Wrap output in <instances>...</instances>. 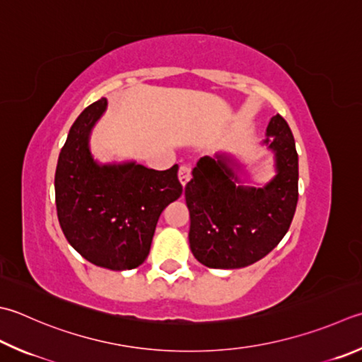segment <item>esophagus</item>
<instances>
[{
  "label": "esophagus",
  "mask_w": 362,
  "mask_h": 362,
  "mask_svg": "<svg viewBox=\"0 0 362 362\" xmlns=\"http://www.w3.org/2000/svg\"><path fill=\"white\" fill-rule=\"evenodd\" d=\"M178 176H180V182L182 184V186H186L189 180H190V167L189 165H181Z\"/></svg>",
  "instance_id": "1"
}]
</instances>
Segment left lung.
Returning <instances> with one entry per match:
<instances>
[{
  "mask_svg": "<svg viewBox=\"0 0 362 362\" xmlns=\"http://www.w3.org/2000/svg\"><path fill=\"white\" fill-rule=\"evenodd\" d=\"M262 146L274 156L276 172L262 187L244 186L250 181L244 165L227 153L204 156L192 170L184 190L189 244L208 268L238 269L262 260L290 228L298 203V153L281 115L271 118Z\"/></svg>",
  "mask_w": 362,
  "mask_h": 362,
  "instance_id": "1",
  "label": "left lung"
}]
</instances>
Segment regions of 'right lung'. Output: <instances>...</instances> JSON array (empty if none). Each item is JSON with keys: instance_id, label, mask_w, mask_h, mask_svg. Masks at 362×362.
<instances>
[{"instance_id": "right-lung-1", "label": "right lung", "mask_w": 362, "mask_h": 362, "mask_svg": "<svg viewBox=\"0 0 362 362\" xmlns=\"http://www.w3.org/2000/svg\"><path fill=\"white\" fill-rule=\"evenodd\" d=\"M105 98L78 115L61 149L54 197L66 240L88 262L112 271L146 260L159 216L178 200V165L153 170L135 160L94 159L91 132L107 110Z\"/></svg>"}]
</instances>
